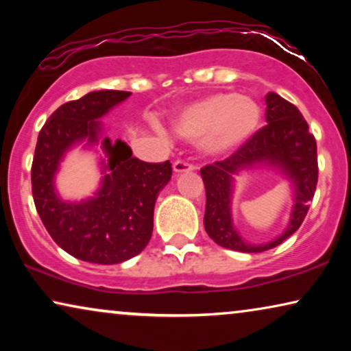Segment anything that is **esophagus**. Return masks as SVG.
<instances>
[{"instance_id":"esophagus-1","label":"esophagus","mask_w":351,"mask_h":351,"mask_svg":"<svg viewBox=\"0 0 351 351\" xmlns=\"http://www.w3.org/2000/svg\"><path fill=\"white\" fill-rule=\"evenodd\" d=\"M174 172L176 174H182V172H186V171H193L195 169V166L193 165H190V162H186V161H176L174 162Z\"/></svg>"}]
</instances>
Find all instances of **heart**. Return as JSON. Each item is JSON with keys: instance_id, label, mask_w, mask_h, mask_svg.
Returning <instances> with one entry per match:
<instances>
[{"instance_id": "obj_1", "label": "heart", "mask_w": 351, "mask_h": 351, "mask_svg": "<svg viewBox=\"0 0 351 351\" xmlns=\"http://www.w3.org/2000/svg\"><path fill=\"white\" fill-rule=\"evenodd\" d=\"M261 104L249 95L214 93L182 107L172 117L176 136L199 142L208 156L228 155L251 141L262 126Z\"/></svg>"}]
</instances>
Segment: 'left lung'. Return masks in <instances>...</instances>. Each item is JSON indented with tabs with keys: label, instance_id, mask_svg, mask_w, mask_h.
<instances>
[{
	"label": "left lung",
	"instance_id": "8db88e82",
	"mask_svg": "<svg viewBox=\"0 0 351 351\" xmlns=\"http://www.w3.org/2000/svg\"><path fill=\"white\" fill-rule=\"evenodd\" d=\"M265 102L267 126L227 160L201 169L206 186V233L219 246L232 251L263 252L294 234L308 213L318 184L316 141L299 108L276 93H268ZM261 167H270L285 176L291 184L295 204L290 223L280 237L268 243L251 245L244 242L234 228L231 201L236 176L243 170Z\"/></svg>",
	"mask_w": 351,
	"mask_h": 351
}]
</instances>
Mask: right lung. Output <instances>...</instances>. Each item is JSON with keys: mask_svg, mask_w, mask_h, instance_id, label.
<instances>
[{"mask_svg": "<svg viewBox=\"0 0 351 351\" xmlns=\"http://www.w3.org/2000/svg\"><path fill=\"white\" fill-rule=\"evenodd\" d=\"M128 90H94L60 105L38 136L32 165L36 210L52 239L80 261L113 265L141 254L153 232V210L171 180L169 161L145 162L123 141L104 136L100 118L126 100ZM100 145L103 179L81 202L64 200L55 189L60 162L71 147Z\"/></svg>", "mask_w": 351, "mask_h": 351, "instance_id": "add662e5", "label": "right lung"}]
</instances>
